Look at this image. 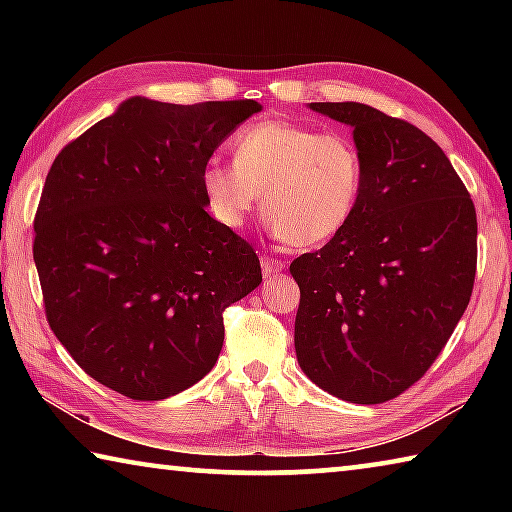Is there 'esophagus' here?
<instances>
[{
    "label": "esophagus",
    "mask_w": 512,
    "mask_h": 512,
    "mask_svg": "<svg viewBox=\"0 0 512 512\" xmlns=\"http://www.w3.org/2000/svg\"><path fill=\"white\" fill-rule=\"evenodd\" d=\"M259 262H262V271H264V275H277V273H282V271H284V262H282V259H275V257L262 255V259H259Z\"/></svg>",
    "instance_id": "esophagus-1"
}]
</instances>
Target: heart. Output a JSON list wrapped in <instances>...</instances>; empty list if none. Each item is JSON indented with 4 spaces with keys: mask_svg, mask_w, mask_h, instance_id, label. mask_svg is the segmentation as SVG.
<instances>
[{
    "mask_svg": "<svg viewBox=\"0 0 512 512\" xmlns=\"http://www.w3.org/2000/svg\"><path fill=\"white\" fill-rule=\"evenodd\" d=\"M232 162L210 160L201 173L205 201L225 228L237 230L257 210L291 246L325 244L348 225L363 185L359 146L343 133L287 119L239 131Z\"/></svg>",
    "mask_w": 512,
    "mask_h": 512,
    "instance_id": "b5f03b06",
    "label": "heart"
}]
</instances>
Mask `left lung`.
<instances>
[{
  "mask_svg": "<svg viewBox=\"0 0 512 512\" xmlns=\"http://www.w3.org/2000/svg\"><path fill=\"white\" fill-rule=\"evenodd\" d=\"M354 131L363 185L348 225L291 262L296 354L329 395L381 404L424 377L470 302L476 210L443 149L366 103H311Z\"/></svg>",
  "mask_w": 512,
  "mask_h": 512,
  "instance_id": "8db88e82",
  "label": "left lung"
}]
</instances>
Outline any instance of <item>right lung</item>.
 Returning a JSON list of instances; mask_svg holds the SVG:
<instances>
[{
  "mask_svg": "<svg viewBox=\"0 0 512 512\" xmlns=\"http://www.w3.org/2000/svg\"><path fill=\"white\" fill-rule=\"evenodd\" d=\"M253 99L133 97L56 155L33 262L51 332L131 400L194 386L223 348V311L262 282L255 248L205 212L201 173Z\"/></svg>",
  "mask_w": 512,
  "mask_h": 512,
  "instance_id": "obj_1",
  "label": "right lung"
}]
</instances>
